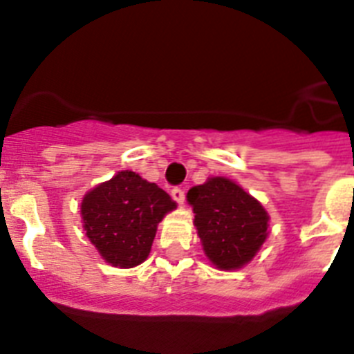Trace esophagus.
<instances>
[{"label": "esophagus", "mask_w": 354, "mask_h": 354, "mask_svg": "<svg viewBox=\"0 0 354 354\" xmlns=\"http://www.w3.org/2000/svg\"><path fill=\"white\" fill-rule=\"evenodd\" d=\"M171 198L177 202V204H184V192L180 189V187H174L171 189Z\"/></svg>", "instance_id": "esophagus-1"}]
</instances>
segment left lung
Wrapping results in <instances>:
<instances>
[{"label": "left lung", "instance_id": "1", "mask_svg": "<svg viewBox=\"0 0 354 354\" xmlns=\"http://www.w3.org/2000/svg\"><path fill=\"white\" fill-rule=\"evenodd\" d=\"M186 198L202 250L216 270L236 271L252 262L270 234V214L255 196L232 179L209 177Z\"/></svg>", "mask_w": 354, "mask_h": 354}]
</instances>
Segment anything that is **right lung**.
<instances>
[{
	"instance_id": "obj_1",
	"label": "right lung",
	"mask_w": 354,
	"mask_h": 354,
	"mask_svg": "<svg viewBox=\"0 0 354 354\" xmlns=\"http://www.w3.org/2000/svg\"><path fill=\"white\" fill-rule=\"evenodd\" d=\"M177 209L171 196L136 171L122 170L81 200V223L99 255L115 268L149 257L159 221Z\"/></svg>"
}]
</instances>
